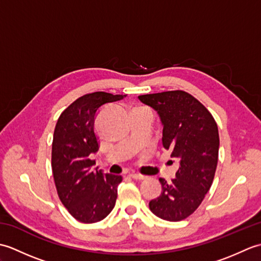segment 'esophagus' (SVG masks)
I'll return each mask as SVG.
<instances>
[{
    "label": "esophagus",
    "mask_w": 261,
    "mask_h": 261,
    "mask_svg": "<svg viewBox=\"0 0 261 261\" xmlns=\"http://www.w3.org/2000/svg\"><path fill=\"white\" fill-rule=\"evenodd\" d=\"M130 177L131 178H134L136 180H141V179H145V176L143 175H140V174H130Z\"/></svg>",
    "instance_id": "1"
}]
</instances>
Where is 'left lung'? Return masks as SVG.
<instances>
[{"label":"left lung","mask_w":261,"mask_h":261,"mask_svg":"<svg viewBox=\"0 0 261 261\" xmlns=\"http://www.w3.org/2000/svg\"><path fill=\"white\" fill-rule=\"evenodd\" d=\"M138 97L157 111L164 125L163 146L179 160L176 178H159L163 192L149 202V208L160 219L178 222L195 212L212 186L219 159L218 125L208 110L185 91Z\"/></svg>","instance_id":"8db88e82"}]
</instances>
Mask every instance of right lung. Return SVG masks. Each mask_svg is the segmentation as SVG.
<instances>
[{
    "mask_svg": "<svg viewBox=\"0 0 261 261\" xmlns=\"http://www.w3.org/2000/svg\"><path fill=\"white\" fill-rule=\"evenodd\" d=\"M126 95L94 92L85 94L63 111L54 132L51 167L59 199L70 215L83 223L107 218L118 197L122 176L93 169L90 154L99 142L94 121L102 105Z\"/></svg>",
    "mask_w": 261,
    "mask_h": 261,
    "instance_id": "right-lung-1",
    "label": "right lung"
}]
</instances>
